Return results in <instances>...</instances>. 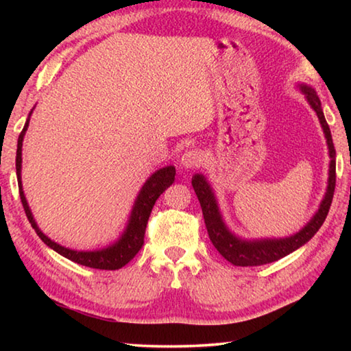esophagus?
Returning <instances> with one entry per match:
<instances>
[{
  "instance_id": "obj_1",
  "label": "esophagus",
  "mask_w": 351,
  "mask_h": 351,
  "mask_svg": "<svg viewBox=\"0 0 351 351\" xmlns=\"http://www.w3.org/2000/svg\"><path fill=\"white\" fill-rule=\"evenodd\" d=\"M180 162L186 170L199 167L201 162H203V154H201L199 150H195V148H192V150H186L182 153Z\"/></svg>"
}]
</instances>
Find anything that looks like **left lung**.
Instances as JSON below:
<instances>
[{
    "mask_svg": "<svg viewBox=\"0 0 351 351\" xmlns=\"http://www.w3.org/2000/svg\"><path fill=\"white\" fill-rule=\"evenodd\" d=\"M302 93L305 94L308 104L311 105V108L316 111L319 117L320 125H322L326 145H328L330 153V170H328V186H326L325 197L322 203L319 206V210L316 212L310 221L304 226L299 232L287 237V239H261V240H241L240 237H237L229 230L228 226L223 221L221 212L217 203L215 195L210 184L207 182L203 175H193L192 178V186L195 193H197L198 201L203 209L204 223L207 228V234L212 245L217 247V251L223 255V257L230 261L235 266H260L266 263H272L283 257H287L288 254L294 252L295 249L304 246L306 241H310L314 234L320 229V226L324 224L326 215H328L332 195H335V186H336V150L332 145L331 132L328 123L325 121L322 106H320V100L317 97L316 91L311 86L299 85Z\"/></svg>",
    "mask_w": 351,
    "mask_h": 351,
    "instance_id": "8db88e82",
    "label": "left lung"
}]
</instances>
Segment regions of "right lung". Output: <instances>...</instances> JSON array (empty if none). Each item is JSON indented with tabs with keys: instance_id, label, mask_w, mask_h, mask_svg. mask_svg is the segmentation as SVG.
I'll return each instance as SVG.
<instances>
[{
	"instance_id": "1",
	"label": "right lung",
	"mask_w": 351,
	"mask_h": 351,
	"mask_svg": "<svg viewBox=\"0 0 351 351\" xmlns=\"http://www.w3.org/2000/svg\"><path fill=\"white\" fill-rule=\"evenodd\" d=\"M32 114V111L29 112V116ZM29 127V117L25 123V128L19 136V145H16V180H19V189H20V198L23 207H25L26 217L29 223L32 224L35 232L45 243L46 246L54 249L63 257H66L71 261H75V263L88 266V268L94 269H119L122 266H125L130 260H132L136 254L141 251L142 245H144V237H145V228L148 223V218H150V213L156 199L161 197V193L165 189L170 187L175 181L176 170L173 165H167V167L159 169L158 171L148 178L144 186H142L138 198L134 201L132 215H130L128 224L123 234L119 237L116 243H112L111 246H106L104 249H96V251H74V249L64 247L58 243L52 241L49 237H46L41 232L40 228L35 223L32 217V212L29 209V204L25 197V192H23V184H21V147H23V139H25L26 130Z\"/></svg>"
}]
</instances>
